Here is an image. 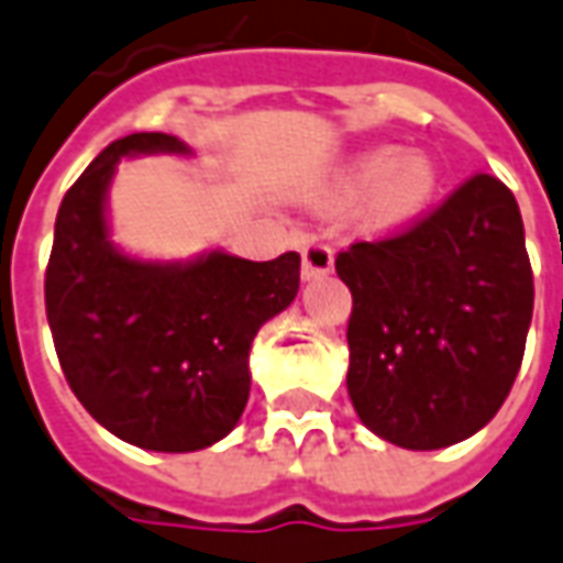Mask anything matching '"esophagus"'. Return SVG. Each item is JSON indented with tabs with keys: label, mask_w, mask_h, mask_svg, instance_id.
Segmentation results:
<instances>
[{
	"label": "esophagus",
	"mask_w": 563,
	"mask_h": 563,
	"mask_svg": "<svg viewBox=\"0 0 563 563\" xmlns=\"http://www.w3.org/2000/svg\"><path fill=\"white\" fill-rule=\"evenodd\" d=\"M334 269V251L328 247L325 241L319 238H309L303 244V278L312 282V278H322Z\"/></svg>",
	"instance_id": "esophagus-1"
}]
</instances>
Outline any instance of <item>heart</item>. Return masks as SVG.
<instances>
[{
    "label": "heart",
    "instance_id": "heart-1",
    "mask_svg": "<svg viewBox=\"0 0 563 563\" xmlns=\"http://www.w3.org/2000/svg\"><path fill=\"white\" fill-rule=\"evenodd\" d=\"M437 167L424 154H399L396 148H378L362 154L343 179L328 191V203L362 201V222L372 232H394L412 222L433 201Z\"/></svg>",
    "mask_w": 563,
    "mask_h": 563
}]
</instances>
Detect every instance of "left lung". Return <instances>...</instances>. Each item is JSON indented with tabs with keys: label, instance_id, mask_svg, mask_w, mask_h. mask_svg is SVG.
I'll use <instances>...</instances> for the list:
<instances>
[{
	"label": "left lung",
	"instance_id": "8db88e82",
	"mask_svg": "<svg viewBox=\"0 0 563 563\" xmlns=\"http://www.w3.org/2000/svg\"><path fill=\"white\" fill-rule=\"evenodd\" d=\"M334 269L353 294L346 390L368 431L424 452L467 440L499 412L533 319L508 185L474 173L406 229L350 244Z\"/></svg>",
	"mask_w": 563,
	"mask_h": 563
}]
</instances>
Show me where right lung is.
Here are the masks:
<instances>
[{
	"instance_id": "add662e5",
	"label": "right lung",
	"mask_w": 563,
	"mask_h": 563,
	"mask_svg": "<svg viewBox=\"0 0 563 563\" xmlns=\"http://www.w3.org/2000/svg\"><path fill=\"white\" fill-rule=\"evenodd\" d=\"M185 151L167 132L117 139L67 188L45 269V316L70 390L132 446L195 452L238 424L251 343L290 307L300 254L266 263L213 251L195 263H139L108 241L104 191L123 154Z\"/></svg>"
}]
</instances>
